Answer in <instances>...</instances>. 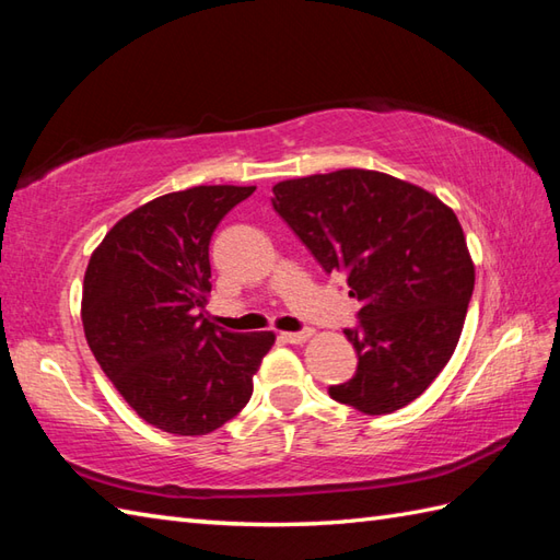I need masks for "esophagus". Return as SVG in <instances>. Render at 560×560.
Instances as JSON below:
<instances>
[{"instance_id": "esophagus-1", "label": "esophagus", "mask_w": 560, "mask_h": 560, "mask_svg": "<svg viewBox=\"0 0 560 560\" xmlns=\"http://www.w3.org/2000/svg\"><path fill=\"white\" fill-rule=\"evenodd\" d=\"M311 335H313L311 329H303V331H283L281 339L289 341V343H303V341L311 339Z\"/></svg>"}]
</instances>
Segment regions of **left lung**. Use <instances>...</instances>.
<instances>
[{
  "instance_id": "1",
  "label": "left lung",
  "mask_w": 560,
  "mask_h": 560,
  "mask_svg": "<svg viewBox=\"0 0 560 560\" xmlns=\"http://www.w3.org/2000/svg\"><path fill=\"white\" fill-rule=\"evenodd\" d=\"M273 209L361 303L343 329L359 365L329 397L363 413L407 407L455 351L474 265L455 211L397 177L347 168L273 185Z\"/></svg>"
}]
</instances>
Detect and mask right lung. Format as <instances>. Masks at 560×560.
<instances>
[{
  "label": "right lung",
  "mask_w": 560,
  "mask_h": 560,
  "mask_svg": "<svg viewBox=\"0 0 560 560\" xmlns=\"http://www.w3.org/2000/svg\"><path fill=\"white\" fill-rule=\"evenodd\" d=\"M255 187L199 185L117 221L91 255L81 323L103 373L147 423L207 435L241 413L271 331L235 335L207 319L209 243Z\"/></svg>",
  "instance_id": "1"
}]
</instances>
